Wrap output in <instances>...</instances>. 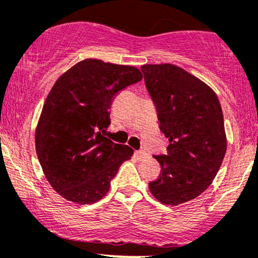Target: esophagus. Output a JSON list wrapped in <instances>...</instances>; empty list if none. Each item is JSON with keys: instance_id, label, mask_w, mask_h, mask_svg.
I'll return each mask as SVG.
<instances>
[{"instance_id": "esophagus-1", "label": "esophagus", "mask_w": 258, "mask_h": 258, "mask_svg": "<svg viewBox=\"0 0 258 258\" xmlns=\"http://www.w3.org/2000/svg\"><path fill=\"white\" fill-rule=\"evenodd\" d=\"M135 156L137 157L138 159H145L147 157V153L145 151H136L135 152Z\"/></svg>"}]
</instances>
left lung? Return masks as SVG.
I'll return each mask as SVG.
<instances>
[{"label": "left lung", "instance_id": "8db88e82", "mask_svg": "<svg viewBox=\"0 0 258 258\" xmlns=\"http://www.w3.org/2000/svg\"><path fill=\"white\" fill-rule=\"evenodd\" d=\"M157 108L167 154L154 156L161 174L150 183L152 195L179 205L205 191L226 153L224 116L218 96L204 81L173 64L141 67Z\"/></svg>", "mask_w": 258, "mask_h": 258}]
</instances>
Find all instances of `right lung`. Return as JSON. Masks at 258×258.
I'll return each instance as SVG.
<instances>
[{
    "instance_id": "obj_1",
    "label": "right lung",
    "mask_w": 258,
    "mask_h": 258,
    "mask_svg": "<svg viewBox=\"0 0 258 258\" xmlns=\"http://www.w3.org/2000/svg\"><path fill=\"white\" fill-rule=\"evenodd\" d=\"M142 80L136 67L85 59L64 73L45 99L36 151L45 178L64 199L93 204L134 150L104 137L113 97Z\"/></svg>"
}]
</instances>
